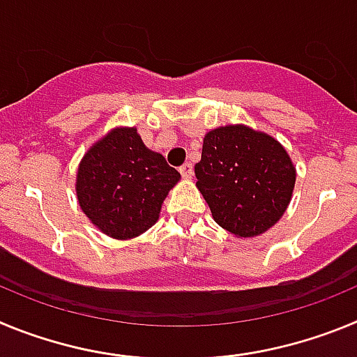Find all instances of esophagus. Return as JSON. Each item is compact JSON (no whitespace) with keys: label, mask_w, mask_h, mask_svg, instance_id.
I'll list each match as a JSON object with an SVG mask.
<instances>
[{"label":"esophagus","mask_w":357,"mask_h":357,"mask_svg":"<svg viewBox=\"0 0 357 357\" xmlns=\"http://www.w3.org/2000/svg\"><path fill=\"white\" fill-rule=\"evenodd\" d=\"M181 175L184 176V178H191V176H193V164L185 162L184 166H181Z\"/></svg>","instance_id":"obj_1"}]
</instances>
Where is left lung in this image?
Wrapping results in <instances>:
<instances>
[{"instance_id":"8db88e82","label":"left lung","mask_w":357,"mask_h":357,"mask_svg":"<svg viewBox=\"0 0 357 357\" xmlns=\"http://www.w3.org/2000/svg\"><path fill=\"white\" fill-rule=\"evenodd\" d=\"M195 175L214 222L236 238H254L286 213L296 169L272 135L227 125L206 134Z\"/></svg>"}]
</instances>
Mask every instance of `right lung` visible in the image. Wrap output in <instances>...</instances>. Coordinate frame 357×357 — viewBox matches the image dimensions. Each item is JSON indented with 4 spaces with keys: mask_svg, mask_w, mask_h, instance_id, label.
I'll return each instance as SVG.
<instances>
[{
    "mask_svg": "<svg viewBox=\"0 0 357 357\" xmlns=\"http://www.w3.org/2000/svg\"><path fill=\"white\" fill-rule=\"evenodd\" d=\"M181 173L144 146L137 128L118 127L93 144L80 160L77 198L93 225L114 239L143 234Z\"/></svg>",
    "mask_w": 357,
    "mask_h": 357,
    "instance_id": "obj_1",
    "label": "right lung"
}]
</instances>
